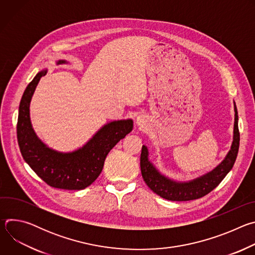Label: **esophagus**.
<instances>
[{
  "instance_id": "1",
  "label": "esophagus",
  "mask_w": 255,
  "mask_h": 255,
  "mask_svg": "<svg viewBox=\"0 0 255 255\" xmlns=\"http://www.w3.org/2000/svg\"><path fill=\"white\" fill-rule=\"evenodd\" d=\"M136 122H137V124H138L139 126H143L144 123H145V118H144L143 116H138Z\"/></svg>"
}]
</instances>
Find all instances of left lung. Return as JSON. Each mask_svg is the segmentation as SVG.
Returning <instances> with one entry per match:
<instances>
[{"mask_svg": "<svg viewBox=\"0 0 255 255\" xmlns=\"http://www.w3.org/2000/svg\"><path fill=\"white\" fill-rule=\"evenodd\" d=\"M234 136L231 149L225 159L216 168L193 180L186 181V183H177V181L171 180L162 175L154 167V165L148 160L147 147L143 145L140 156V167L145 184L155 194L169 201H192L200 199L212 192L231 170L238 154L240 134L238 129V113L236 105H234Z\"/></svg>", "mask_w": 255, "mask_h": 255, "instance_id": "8db88e82", "label": "left lung"}]
</instances>
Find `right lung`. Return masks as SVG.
I'll list each match as a JSON object with an SVG mask.
<instances>
[{"label": "right lung", "instance_id": "1", "mask_svg": "<svg viewBox=\"0 0 255 255\" xmlns=\"http://www.w3.org/2000/svg\"><path fill=\"white\" fill-rule=\"evenodd\" d=\"M59 60L57 63H65ZM47 70L38 72L27 86L19 106L17 138L24 160L45 183L56 189L83 190L100 175L105 159L115 145L133 129V121L119 120L106 124L84 146L62 153L50 149L37 137L30 122L31 98Z\"/></svg>", "mask_w": 255, "mask_h": 255}]
</instances>
